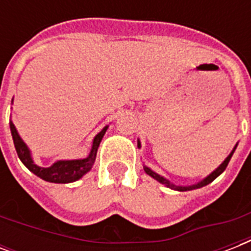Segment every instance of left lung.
<instances>
[{"instance_id":"1","label":"left lung","mask_w":251,"mask_h":251,"mask_svg":"<svg viewBox=\"0 0 251 251\" xmlns=\"http://www.w3.org/2000/svg\"><path fill=\"white\" fill-rule=\"evenodd\" d=\"M138 147H141V143H139V141H138ZM236 147H237V145L234 146V149L232 150V152H230L229 155H228V157H226V160L223 161L222 164L219 165V167L216 168V169H215V171L212 172L211 175L207 176L206 178L202 179L201 182L195 183V185H191V186H178V185H175V183H172L171 181H168L167 178H164L163 176L157 175V173H155V172H153V171H151V169H150L149 167H146V165H145V167H143V169H145L146 173H147V175H149V176H151L152 178H155V179H156V181H159V182H160V183L165 185V186H167V187H171V189H173V190H178V191L194 190V189H199V187H203V186H206V185H208V183H211V182H212V181H214L215 178H216V177H218V176H220L223 173V172L226 171V165H228V163H229L230 157H232V155H233Z\"/></svg>"}]
</instances>
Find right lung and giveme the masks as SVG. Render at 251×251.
I'll return each mask as SVG.
<instances>
[{"instance_id":"right-lung-1","label":"right lung","mask_w":251,"mask_h":251,"mask_svg":"<svg viewBox=\"0 0 251 251\" xmlns=\"http://www.w3.org/2000/svg\"><path fill=\"white\" fill-rule=\"evenodd\" d=\"M106 129H108V126H105V127L94 138L92 149H91L90 155H88L86 159H78V160H58L56 161L54 164L50 165V167L43 168L33 163L28 147L25 146V142L22 141V138L19 137V134H18L17 129H15V126H14L13 122H10V130H11V135H13L14 146H15L18 156H19L22 163L28 168L33 175H36L37 177H40V178H43L44 181L54 183L74 182L76 179H79L80 177H83L87 172L90 171L91 168H92V165H94L99 145H100V142H101Z\"/></svg>"}]
</instances>
